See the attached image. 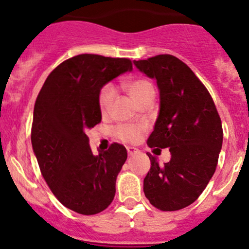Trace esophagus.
Listing matches in <instances>:
<instances>
[{"instance_id": "1", "label": "esophagus", "mask_w": 249, "mask_h": 249, "mask_svg": "<svg viewBox=\"0 0 249 249\" xmlns=\"http://www.w3.org/2000/svg\"><path fill=\"white\" fill-rule=\"evenodd\" d=\"M137 152H138V150H137L136 147H127V153L128 156H134Z\"/></svg>"}]
</instances>
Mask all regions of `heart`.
Wrapping results in <instances>:
<instances>
[{
  "label": "heart",
  "instance_id": "b5f03b06",
  "mask_svg": "<svg viewBox=\"0 0 249 249\" xmlns=\"http://www.w3.org/2000/svg\"><path fill=\"white\" fill-rule=\"evenodd\" d=\"M125 90L128 95L139 104L144 103L147 99L153 98L156 96V89L150 81L145 78H136L132 81H127L124 83ZM116 98V91L111 85H105L99 92V107L103 113H107L110 111L111 105ZM144 130V125H134V124H123L117 126L116 134L119 139L124 142H134L139 139L142 131Z\"/></svg>",
  "mask_w": 249,
  "mask_h": 249
}]
</instances>
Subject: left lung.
I'll use <instances>...</instances> for the list:
<instances>
[{
  "instance_id": "obj_1",
  "label": "left lung",
  "mask_w": 249,
  "mask_h": 249,
  "mask_svg": "<svg viewBox=\"0 0 249 249\" xmlns=\"http://www.w3.org/2000/svg\"><path fill=\"white\" fill-rule=\"evenodd\" d=\"M133 64L159 90V113L147 139L151 148H168L171 159L151 168L144 193L154 207L178 211L193 204L215 172L222 146V125L212 97L184 62L158 55ZM158 150V148H157Z\"/></svg>"
}]
</instances>
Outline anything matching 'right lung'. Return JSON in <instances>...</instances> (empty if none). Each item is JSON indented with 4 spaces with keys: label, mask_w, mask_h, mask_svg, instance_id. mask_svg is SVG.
<instances>
[{
    "label": "right lung",
    "mask_w": 249,
    "mask_h": 249,
    "mask_svg": "<svg viewBox=\"0 0 249 249\" xmlns=\"http://www.w3.org/2000/svg\"><path fill=\"white\" fill-rule=\"evenodd\" d=\"M126 71H132L130 59L83 53L61 63L37 96L34 153L48 186L73 212L97 214L115 198L126 148L112 144L93 156L87 131L102 121L98 98L103 87Z\"/></svg>",
    "instance_id": "add662e5"
}]
</instances>
